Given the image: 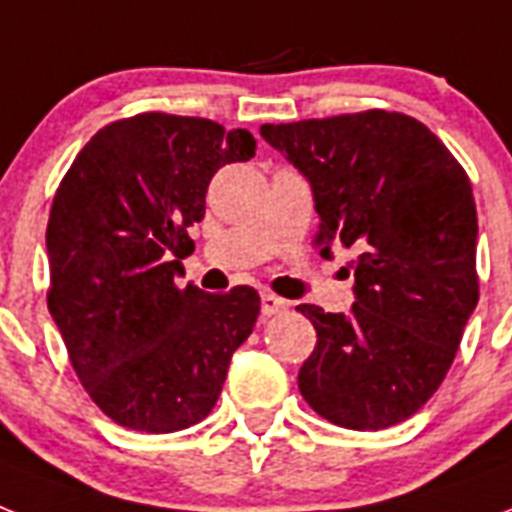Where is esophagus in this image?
Listing matches in <instances>:
<instances>
[{
	"mask_svg": "<svg viewBox=\"0 0 512 512\" xmlns=\"http://www.w3.org/2000/svg\"><path fill=\"white\" fill-rule=\"evenodd\" d=\"M285 310H288V301L277 299L275 293H264V296H261V315H264V318H272V315Z\"/></svg>",
	"mask_w": 512,
	"mask_h": 512,
	"instance_id": "1",
	"label": "esophagus"
}]
</instances>
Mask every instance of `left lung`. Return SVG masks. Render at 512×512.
Masks as SVG:
<instances>
[{
    "label": "left lung",
    "mask_w": 512,
    "mask_h": 512,
    "mask_svg": "<svg viewBox=\"0 0 512 512\" xmlns=\"http://www.w3.org/2000/svg\"><path fill=\"white\" fill-rule=\"evenodd\" d=\"M261 136L310 181L320 256L358 248L347 315L296 307L318 331L301 395L347 430L398 425L441 387L478 304L470 178L398 112L261 125Z\"/></svg>",
    "instance_id": "8db88e82"
}]
</instances>
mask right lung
Returning <instances> with one entry per match:
<instances>
[{
	"label": "right lung",
	"mask_w": 512,
	"mask_h": 512,
	"mask_svg": "<svg viewBox=\"0 0 512 512\" xmlns=\"http://www.w3.org/2000/svg\"><path fill=\"white\" fill-rule=\"evenodd\" d=\"M256 154L243 128L138 114L98 130L71 162L47 221V307L95 406L141 433L211 414L259 293L178 288L216 170Z\"/></svg>",
	"instance_id": "add662e5"
}]
</instances>
